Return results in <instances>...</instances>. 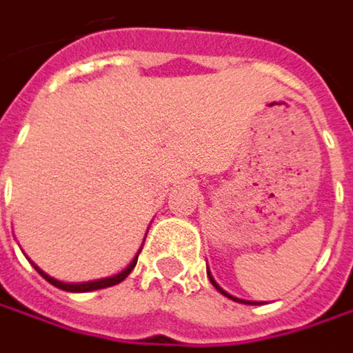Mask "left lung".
Instances as JSON below:
<instances>
[{
  "label": "left lung",
  "instance_id": "left-lung-1",
  "mask_svg": "<svg viewBox=\"0 0 353 353\" xmlns=\"http://www.w3.org/2000/svg\"><path fill=\"white\" fill-rule=\"evenodd\" d=\"M207 275H209V279H211V283H213L214 289H216L219 293H223L225 297L232 299V301H236V303H244V305H256V303H252V301H244V299H238V297H234V295H230V293H226L225 289H223V287H221L219 283H216V281H214V277L211 275V272H209V270H207Z\"/></svg>",
  "mask_w": 353,
  "mask_h": 353
}]
</instances>
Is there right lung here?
<instances>
[{
    "label": "right lung",
    "instance_id": "add662e5",
    "mask_svg": "<svg viewBox=\"0 0 353 353\" xmlns=\"http://www.w3.org/2000/svg\"><path fill=\"white\" fill-rule=\"evenodd\" d=\"M142 250V248H140ZM140 250L137 252V256L132 258V261L128 263L127 268L123 270V272H119L117 275H111V277H103V279H95V281H83V283H66V281H58V279H54V277H50V275L46 274V272H43L34 261L31 260V258H27V260L31 261V265L39 272V274L43 275L44 279L50 283V285L58 287V289H62V291H70V293H88V291H97V289H105V287H111V285H117V283H121L125 277H127L132 270H134V265H137V260H139V254Z\"/></svg>",
    "mask_w": 353,
    "mask_h": 353
}]
</instances>
